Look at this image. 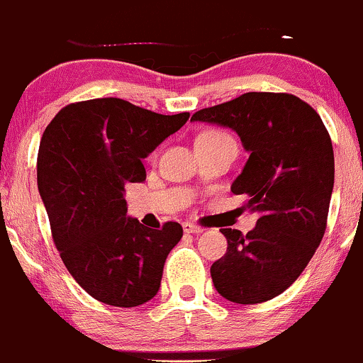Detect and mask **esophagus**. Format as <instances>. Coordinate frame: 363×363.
I'll use <instances>...</instances> for the list:
<instances>
[{"mask_svg":"<svg viewBox=\"0 0 363 363\" xmlns=\"http://www.w3.org/2000/svg\"><path fill=\"white\" fill-rule=\"evenodd\" d=\"M183 230H185L186 234H194V235H199L203 232L202 227H196V225H194V223H189V222L183 223Z\"/></svg>","mask_w":363,"mask_h":363,"instance_id":"obj_1","label":"esophagus"}]
</instances>
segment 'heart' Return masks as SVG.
Listing matches in <instances>:
<instances>
[{
    "mask_svg": "<svg viewBox=\"0 0 363 363\" xmlns=\"http://www.w3.org/2000/svg\"><path fill=\"white\" fill-rule=\"evenodd\" d=\"M196 143H234V140L222 129H207L196 138Z\"/></svg>",
    "mask_w": 363,
    "mask_h": 363,
    "instance_id": "obj_1",
    "label": "heart"
}]
</instances>
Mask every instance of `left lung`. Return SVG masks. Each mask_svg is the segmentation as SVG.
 <instances>
[{"instance_id": "left-lung-1", "label": "left lung", "mask_w": 363, "mask_h": 363, "mask_svg": "<svg viewBox=\"0 0 363 363\" xmlns=\"http://www.w3.org/2000/svg\"><path fill=\"white\" fill-rule=\"evenodd\" d=\"M191 121L239 134L249 160L230 190L259 213L245 235L222 229L227 252L210 267L213 286L239 305L272 299L305 271L325 235L335 183L330 134L310 104L283 92L242 94Z\"/></svg>"}]
</instances>
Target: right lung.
Segmentation results:
<instances>
[{"label":"right lung","mask_w":363,"mask_h":363,"mask_svg":"<svg viewBox=\"0 0 363 363\" xmlns=\"http://www.w3.org/2000/svg\"><path fill=\"white\" fill-rule=\"evenodd\" d=\"M190 118L118 97L58 111L38 150V191L70 274L97 301L134 308L156 296L180 223L147 229L128 217L124 186L146 178L143 160Z\"/></svg>","instance_id":"right-lung-1"}]
</instances>
